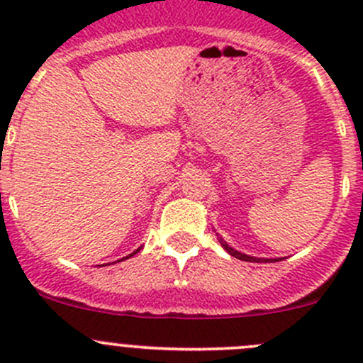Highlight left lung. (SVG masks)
Returning a JSON list of instances; mask_svg holds the SVG:
<instances>
[{"instance_id":"left-lung-1","label":"left lung","mask_w":363,"mask_h":363,"mask_svg":"<svg viewBox=\"0 0 363 363\" xmlns=\"http://www.w3.org/2000/svg\"><path fill=\"white\" fill-rule=\"evenodd\" d=\"M216 235H218V240H219V244H221V246H223V250H225L226 252H228V255H232L233 258H237V259H242V262H256V263H274V262H281V259H283V258H256V256L244 255V252H240V251L233 250L232 246H228V244L225 242V239H223V237H219V233H216Z\"/></svg>"}]
</instances>
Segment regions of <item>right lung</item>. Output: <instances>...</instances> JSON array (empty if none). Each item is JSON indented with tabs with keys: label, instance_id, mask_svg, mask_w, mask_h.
<instances>
[{
	"label": "right lung",
	"instance_id": "1",
	"mask_svg": "<svg viewBox=\"0 0 363 363\" xmlns=\"http://www.w3.org/2000/svg\"><path fill=\"white\" fill-rule=\"evenodd\" d=\"M140 250H142V247H138V250H137V251H133V252H131V255L124 256V258H121V259H119V262H123V259H128V258H131V256H133V255H137V252H138V251H140Z\"/></svg>",
	"mask_w": 363,
	"mask_h": 363
}]
</instances>
